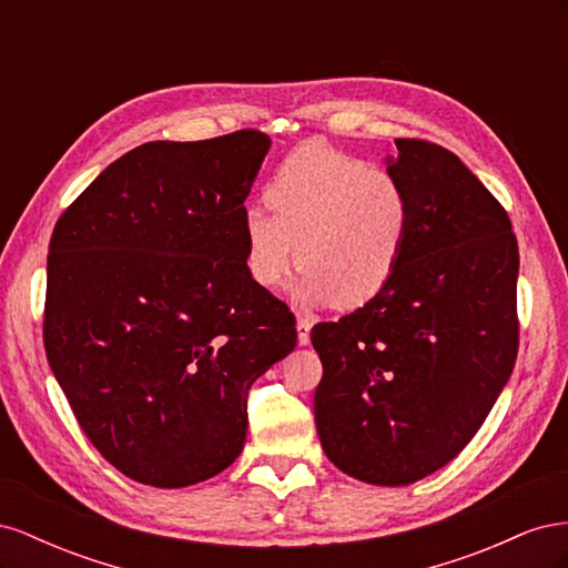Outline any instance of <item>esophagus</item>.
<instances>
[{
  "mask_svg": "<svg viewBox=\"0 0 568 568\" xmlns=\"http://www.w3.org/2000/svg\"><path fill=\"white\" fill-rule=\"evenodd\" d=\"M311 329H313V320L298 315L296 332H298V343H301V346H307V343H311Z\"/></svg>",
  "mask_w": 568,
  "mask_h": 568,
  "instance_id": "1",
  "label": "esophagus"
}]
</instances>
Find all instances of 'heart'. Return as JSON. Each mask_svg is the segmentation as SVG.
<instances>
[{
    "label": "heart",
    "instance_id": "obj_1",
    "mask_svg": "<svg viewBox=\"0 0 568 568\" xmlns=\"http://www.w3.org/2000/svg\"><path fill=\"white\" fill-rule=\"evenodd\" d=\"M265 201L272 213H244V267L257 286H280L301 261L298 303L359 307L382 294L403 263L412 201L386 168L307 142L280 163Z\"/></svg>",
    "mask_w": 568,
    "mask_h": 568
}]
</instances>
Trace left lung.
Instances as JSON below:
<instances>
[{"label": "left lung", "instance_id": "obj_1", "mask_svg": "<svg viewBox=\"0 0 568 568\" xmlns=\"http://www.w3.org/2000/svg\"><path fill=\"white\" fill-rule=\"evenodd\" d=\"M412 232L374 301L313 326L315 424L341 471L407 486L455 459L509 382L519 246L497 199L453 151L395 140Z\"/></svg>", "mask_w": 568, "mask_h": 568}]
</instances>
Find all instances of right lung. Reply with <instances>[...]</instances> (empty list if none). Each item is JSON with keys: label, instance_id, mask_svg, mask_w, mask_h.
I'll list each match as a JSON object with an SVG mask.
<instances>
[{"label": "right lung", "instance_id": "right-lung-1", "mask_svg": "<svg viewBox=\"0 0 568 568\" xmlns=\"http://www.w3.org/2000/svg\"><path fill=\"white\" fill-rule=\"evenodd\" d=\"M270 136L149 142L59 217L44 351L80 428L118 471L184 488L242 455L248 388L296 320L244 267L246 196Z\"/></svg>", "mask_w": 568, "mask_h": 568}]
</instances>
